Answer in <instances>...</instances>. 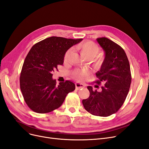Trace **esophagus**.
Instances as JSON below:
<instances>
[{
  "label": "esophagus",
  "instance_id": "34e87169",
  "mask_svg": "<svg viewBox=\"0 0 149 149\" xmlns=\"http://www.w3.org/2000/svg\"><path fill=\"white\" fill-rule=\"evenodd\" d=\"M75 86H76V88L77 89V90H79L80 88L85 87V86L84 84H81V83H79V82H76L75 84Z\"/></svg>",
  "mask_w": 149,
  "mask_h": 149
}]
</instances>
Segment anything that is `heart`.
I'll list each match as a JSON object with an SVG mask.
<instances>
[{
    "mask_svg": "<svg viewBox=\"0 0 149 149\" xmlns=\"http://www.w3.org/2000/svg\"><path fill=\"white\" fill-rule=\"evenodd\" d=\"M76 47L80 51L83 57L87 59H91L95 68L98 69L102 66L104 61V57L103 55H98L100 52V47L96 43L91 41H87L79 44ZM71 52V49H68L65 53L63 58L64 62L67 63L70 61ZM90 73L91 71L88 69H76L73 71V76L76 79L82 80L86 78Z\"/></svg>",
    "mask_w": 149,
    "mask_h": 149,
    "instance_id": "obj_1",
    "label": "heart"
}]
</instances>
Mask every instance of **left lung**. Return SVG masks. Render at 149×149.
<instances>
[{
  "mask_svg": "<svg viewBox=\"0 0 149 149\" xmlns=\"http://www.w3.org/2000/svg\"><path fill=\"white\" fill-rule=\"evenodd\" d=\"M105 57L100 70L96 73L100 91L88 86L90 96L82 100L85 109L91 114L108 117L117 112L125 100L132 82L130 66L125 52L121 46L106 37L98 38ZM96 85L95 87H98Z\"/></svg>",
  "mask_w": 149,
  "mask_h": 149,
  "instance_id": "obj_1",
  "label": "left lung"
}]
</instances>
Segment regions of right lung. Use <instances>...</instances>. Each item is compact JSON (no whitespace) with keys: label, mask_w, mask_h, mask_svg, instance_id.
Segmentation results:
<instances>
[{"label":"right lung","mask_w":149,"mask_h":149,"mask_svg":"<svg viewBox=\"0 0 149 149\" xmlns=\"http://www.w3.org/2000/svg\"><path fill=\"white\" fill-rule=\"evenodd\" d=\"M82 40L51 37L32 47L24 62L19 81L24 99L33 111L45 114L54 111L74 91L75 84L70 81L57 86L52 72L63 65L67 50Z\"/></svg>","instance_id":"1"}]
</instances>
